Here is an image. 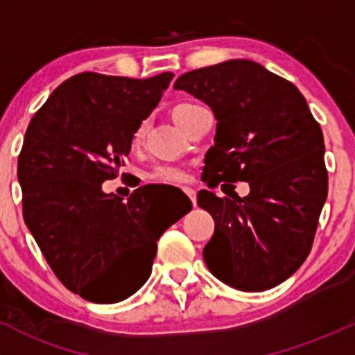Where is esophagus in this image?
<instances>
[{
	"label": "esophagus",
	"instance_id": "esophagus-1",
	"mask_svg": "<svg viewBox=\"0 0 355 355\" xmlns=\"http://www.w3.org/2000/svg\"><path fill=\"white\" fill-rule=\"evenodd\" d=\"M184 192H185V194L189 196V198H191L192 204H194V206H196V202H198V200H196V191H194V189H191V187H184Z\"/></svg>",
	"mask_w": 355,
	"mask_h": 355
}]
</instances>
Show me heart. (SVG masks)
<instances>
[{"label":"heart","mask_w":355,"mask_h":355,"mask_svg":"<svg viewBox=\"0 0 355 355\" xmlns=\"http://www.w3.org/2000/svg\"><path fill=\"white\" fill-rule=\"evenodd\" d=\"M191 106H194V103H182V105H177L173 108V116L180 114L182 111L189 110ZM142 135H144V127H141L137 132H135L134 142L141 141ZM151 177L157 182H184L185 178H187V173H185V170H182V168H178V166H171V164H161V166H156L155 170H153Z\"/></svg>","instance_id":"b5f03b06"}]
</instances>
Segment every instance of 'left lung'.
Segmentation results:
<instances>
[{
	"label": "left lung",
	"mask_w": 355,
	"mask_h": 355,
	"mask_svg": "<svg viewBox=\"0 0 355 355\" xmlns=\"http://www.w3.org/2000/svg\"><path fill=\"white\" fill-rule=\"evenodd\" d=\"M173 87L213 111L216 135L204 157V182L232 187L227 198L206 189L198 194L214 220L206 266L244 292L277 287L306 261L327 200L321 127L292 82L250 60L187 71ZM235 181L250 184L245 198L233 192Z\"/></svg>",
	"instance_id": "1"
}]
</instances>
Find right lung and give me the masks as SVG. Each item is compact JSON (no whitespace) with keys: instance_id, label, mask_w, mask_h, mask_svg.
Listing matches in <instances>:
<instances>
[{"instance_id":"1","label":"right lung","mask_w":355,"mask_h":355,"mask_svg":"<svg viewBox=\"0 0 355 355\" xmlns=\"http://www.w3.org/2000/svg\"><path fill=\"white\" fill-rule=\"evenodd\" d=\"M171 71L128 78L84 71L34 114L19 156L24 220L58 280L82 299L114 304L151 275L161 235L185 213L161 214L148 185L123 200L103 191L118 175Z\"/></svg>"}]
</instances>
